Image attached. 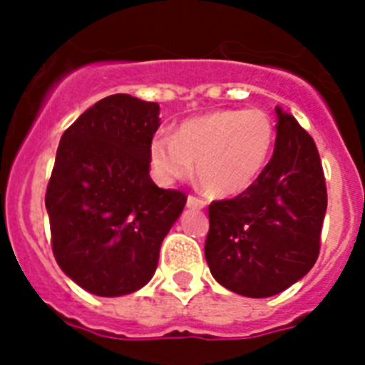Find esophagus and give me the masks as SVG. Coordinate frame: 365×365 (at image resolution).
Returning <instances> with one entry per match:
<instances>
[{"instance_id":"esophagus-1","label":"esophagus","mask_w":365,"mask_h":365,"mask_svg":"<svg viewBox=\"0 0 365 365\" xmlns=\"http://www.w3.org/2000/svg\"><path fill=\"white\" fill-rule=\"evenodd\" d=\"M186 206L188 208H195V210H201V208H205L206 202L202 201V199H197L193 197V195H188V199H186Z\"/></svg>"}]
</instances>
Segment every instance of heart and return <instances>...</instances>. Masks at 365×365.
Here are the masks:
<instances>
[{
	"instance_id": "heart-1",
	"label": "heart",
	"mask_w": 365,
	"mask_h": 365,
	"mask_svg": "<svg viewBox=\"0 0 365 365\" xmlns=\"http://www.w3.org/2000/svg\"><path fill=\"white\" fill-rule=\"evenodd\" d=\"M276 130L261 109H219L185 120L173 137L157 135L150 163L159 182L195 177L214 197H235L263 173L272 153Z\"/></svg>"
}]
</instances>
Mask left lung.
<instances>
[{"label": "left lung", "instance_id": "obj_1", "mask_svg": "<svg viewBox=\"0 0 365 365\" xmlns=\"http://www.w3.org/2000/svg\"><path fill=\"white\" fill-rule=\"evenodd\" d=\"M276 118L263 173L247 192L208 208L206 263L215 282L247 298L279 294L312 269L327 210L314 140L279 106Z\"/></svg>", "mask_w": 365, "mask_h": 365}]
</instances>
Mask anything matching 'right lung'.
Returning <instances> with one entry per match:
<instances>
[{
  "label": "right lung",
  "mask_w": 365,
  "mask_h": 365,
  "mask_svg": "<svg viewBox=\"0 0 365 365\" xmlns=\"http://www.w3.org/2000/svg\"><path fill=\"white\" fill-rule=\"evenodd\" d=\"M159 104L111 95L82 113L60 138L45 193L53 252L87 292L131 294L153 278L163 240L186 195L150 177Z\"/></svg>",
  "instance_id": "right-lung-1"
}]
</instances>
